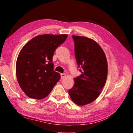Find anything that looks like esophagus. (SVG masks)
I'll list each match as a JSON object with an SVG mask.
<instances>
[{
  "label": "esophagus",
  "instance_id": "esophagus-1",
  "mask_svg": "<svg viewBox=\"0 0 133 133\" xmlns=\"http://www.w3.org/2000/svg\"><path fill=\"white\" fill-rule=\"evenodd\" d=\"M61 78H64L65 77H66V74L65 73H63V74H61Z\"/></svg>",
  "mask_w": 133,
  "mask_h": 133
}]
</instances>
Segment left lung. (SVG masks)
<instances>
[{
  "mask_svg": "<svg viewBox=\"0 0 133 133\" xmlns=\"http://www.w3.org/2000/svg\"><path fill=\"white\" fill-rule=\"evenodd\" d=\"M75 56L82 74L75 78V83L69 90L71 99L78 105L91 103L100 94L107 76V62L102 49L91 39L72 36Z\"/></svg>",
  "mask_w": 133,
  "mask_h": 133,
  "instance_id": "8db88e82",
  "label": "left lung"
}]
</instances>
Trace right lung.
Here are the masks:
<instances>
[{"mask_svg":"<svg viewBox=\"0 0 133 133\" xmlns=\"http://www.w3.org/2000/svg\"><path fill=\"white\" fill-rule=\"evenodd\" d=\"M67 35L44 34L35 36L22 48L17 59L16 74L20 87L28 97L41 99L50 94L61 79L54 70L56 49Z\"/></svg>","mask_w":133,"mask_h":133,"instance_id":"obj_1","label":"right lung"}]
</instances>
